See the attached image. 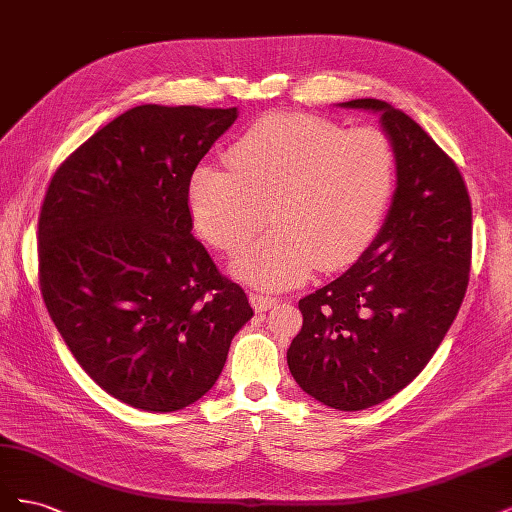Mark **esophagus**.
I'll use <instances>...</instances> for the list:
<instances>
[{"instance_id":"34e87169","label":"esophagus","mask_w":512,"mask_h":512,"mask_svg":"<svg viewBox=\"0 0 512 512\" xmlns=\"http://www.w3.org/2000/svg\"><path fill=\"white\" fill-rule=\"evenodd\" d=\"M250 303L256 309V312H267V309L275 307L280 303L277 297H269V294H260V292H250Z\"/></svg>"}]
</instances>
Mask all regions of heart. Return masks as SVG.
<instances>
[{
  "instance_id": "heart-1",
  "label": "heart",
  "mask_w": 512,
  "mask_h": 512,
  "mask_svg": "<svg viewBox=\"0 0 512 512\" xmlns=\"http://www.w3.org/2000/svg\"><path fill=\"white\" fill-rule=\"evenodd\" d=\"M226 168L198 166L188 205L203 237L239 252L275 228L232 271L260 288L297 284L354 265L376 241L397 185V153L378 128H350L318 115L260 117L226 151Z\"/></svg>"
}]
</instances>
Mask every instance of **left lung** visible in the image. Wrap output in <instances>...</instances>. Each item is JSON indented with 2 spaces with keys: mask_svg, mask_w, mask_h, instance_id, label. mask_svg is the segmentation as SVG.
I'll list each match as a JSON object with an SVG mask.
<instances>
[{
  "mask_svg": "<svg viewBox=\"0 0 512 512\" xmlns=\"http://www.w3.org/2000/svg\"><path fill=\"white\" fill-rule=\"evenodd\" d=\"M342 106L382 115L397 188L369 250L299 301L288 367L307 395L352 412L408 386L451 329L470 282L472 203L453 158L404 111L374 98Z\"/></svg>",
  "mask_w": 512,
  "mask_h": 512,
  "instance_id": "left-lung-1",
  "label": "left lung"
}]
</instances>
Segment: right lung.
Masks as SVG:
<instances>
[{"label":"right lung","instance_id":"add662e5","mask_svg":"<svg viewBox=\"0 0 512 512\" xmlns=\"http://www.w3.org/2000/svg\"><path fill=\"white\" fill-rule=\"evenodd\" d=\"M237 108L143 104L59 164L38 218L42 299L74 359L132 408L175 412L220 378L247 294L192 237L188 185Z\"/></svg>","mask_w":512,"mask_h":512}]
</instances>
